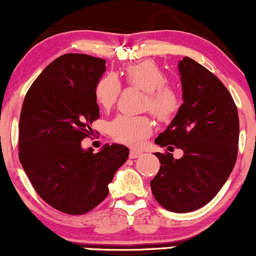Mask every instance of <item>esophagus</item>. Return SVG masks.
<instances>
[{"label":"esophagus","instance_id":"esophagus-1","mask_svg":"<svg viewBox=\"0 0 256 256\" xmlns=\"http://www.w3.org/2000/svg\"><path fill=\"white\" fill-rule=\"evenodd\" d=\"M141 155V152H138V150H130V154H129V158L134 160V158H138V157Z\"/></svg>","mask_w":256,"mask_h":256}]
</instances>
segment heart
Instances as JSON below:
<instances>
[{
	"mask_svg": "<svg viewBox=\"0 0 256 256\" xmlns=\"http://www.w3.org/2000/svg\"><path fill=\"white\" fill-rule=\"evenodd\" d=\"M124 76L128 85L146 92L143 104L160 121H169L180 110V96L172 87L166 85V76L152 62H142L128 66ZM121 86L116 76H104L96 86V100L104 110H110L116 104ZM152 122L148 116L118 115L110 124V132L118 142L138 146L152 134Z\"/></svg>",
	"mask_w": 256,
	"mask_h": 256,
	"instance_id": "heart-1",
	"label": "heart"
}]
</instances>
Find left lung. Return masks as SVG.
Returning a JSON list of instances; mask_svg holds the SVG:
<instances>
[{
  "label": "left lung",
  "mask_w": 256,
  "mask_h": 256,
  "mask_svg": "<svg viewBox=\"0 0 256 256\" xmlns=\"http://www.w3.org/2000/svg\"><path fill=\"white\" fill-rule=\"evenodd\" d=\"M183 104L156 144H172L184 155L155 152L162 166L150 186L168 211L186 213L216 197L232 172L238 156L239 116L224 84L194 59L178 62Z\"/></svg>",
  "instance_id": "8db88e82"
}]
</instances>
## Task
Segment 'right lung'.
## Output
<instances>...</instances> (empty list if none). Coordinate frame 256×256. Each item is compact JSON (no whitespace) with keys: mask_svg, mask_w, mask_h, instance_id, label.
<instances>
[{"mask_svg":"<svg viewBox=\"0 0 256 256\" xmlns=\"http://www.w3.org/2000/svg\"><path fill=\"white\" fill-rule=\"evenodd\" d=\"M106 60L66 54L38 76L20 116V160L40 197L68 214H84L108 194V184L129 149L104 144L99 152L82 141L100 118L96 86Z\"/></svg>","mask_w":256,"mask_h":256,"instance_id":"right-lung-1","label":"right lung"}]
</instances>
